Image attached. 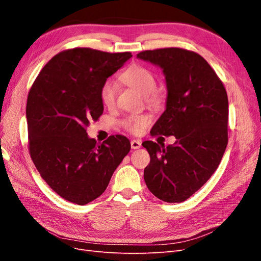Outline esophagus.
<instances>
[{"label":"esophagus","mask_w":261,"mask_h":261,"mask_svg":"<svg viewBox=\"0 0 261 261\" xmlns=\"http://www.w3.org/2000/svg\"><path fill=\"white\" fill-rule=\"evenodd\" d=\"M130 146H132V149H139L141 147V143L139 140H132L130 141Z\"/></svg>","instance_id":"1"}]
</instances>
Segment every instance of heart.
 <instances>
[{
  "mask_svg": "<svg viewBox=\"0 0 261 261\" xmlns=\"http://www.w3.org/2000/svg\"><path fill=\"white\" fill-rule=\"evenodd\" d=\"M121 81L133 89L138 91L146 97L149 103H155L158 97L155 91L158 89V83L151 70L148 68L135 65L127 68L120 75ZM118 93L117 84L113 80H107L101 86L100 98L102 103L107 108H113L116 103ZM149 120L145 115H129L123 118L122 127L134 135H138L148 125Z\"/></svg>",
  "mask_w": 261,
  "mask_h": 261,
  "instance_id": "heart-1",
  "label": "heart"
}]
</instances>
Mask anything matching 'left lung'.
<instances>
[{
	"label": "left lung",
	"instance_id": "left-lung-1",
	"mask_svg": "<svg viewBox=\"0 0 261 261\" xmlns=\"http://www.w3.org/2000/svg\"><path fill=\"white\" fill-rule=\"evenodd\" d=\"M137 58L163 69L167 109L151 136H174L173 146L144 141L150 163L146 185L156 198L181 202L204 185L218 169L228 141V100L222 81L194 51L163 48L139 52Z\"/></svg>",
	"mask_w": 261,
	"mask_h": 261
}]
</instances>
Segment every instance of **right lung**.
<instances>
[{
  "label": "right lung",
  "instance_id": "right-lung-1",
  "mask_svg": "<svg viewBox=\"0 0 261 261\" xmlns=\"http://www.w3.org/2000/svg\"><path fill=\"white\" fill-rule=\"evenodd\" d=\"M130 58V52L90 48L62 51L46 63L29 90L31 160L45 183L70 202L83 206L97 199L129 152L125 136L112 135L97 144L86 130L103 113L102 84Z\"/></svg>",
  "mask_w": 261,
  "mask_h": 261
}]
</instances>
